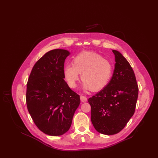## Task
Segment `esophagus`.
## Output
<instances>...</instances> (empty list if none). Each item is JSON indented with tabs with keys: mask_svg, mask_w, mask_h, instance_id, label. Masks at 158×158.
Here are the masks:
<instances>
[{
	"mask_svg": "<svg viewBox=\"0 0 158 158\" xmlns=\"http://www.w3.org/2000/svg\"><path fill=\"white\" fill-rule=\"evenodd\" d=\"M80 98H81V101L83 102H86L87 101V98L85 97V96H83V95H81V97H80Z\"/></svg>",
	"mask_w": 158,
	"mask_h": 158,
	"instance_id": "34e87169",
	"label": "esophagus"
}]
</instances>
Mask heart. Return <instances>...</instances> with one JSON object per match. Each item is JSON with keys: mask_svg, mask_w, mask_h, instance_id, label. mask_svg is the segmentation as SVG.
<instances>
[{"mask_svg": "<svg viewBox=\"0 0 158 158\" xmlns=\"http://www.w3.org/2000/svg\"><path fill=\"white\" fill-rule=\"evenodd\" d=\"M112 63L98 53L83 52L74 58L73 63H68L63 75L69 87L75 88L79 73L85 89L101 90L110 82L113 75Z\"/></svg>", "mask_w": 158, "mask_h": 158, "instance_id": "1", "label": "heart"}]
</instances>
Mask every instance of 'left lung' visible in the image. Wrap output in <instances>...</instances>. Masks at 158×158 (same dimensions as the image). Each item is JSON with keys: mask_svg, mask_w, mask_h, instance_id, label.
Wrapping results in <instances>:
<instances>
[{"mask_svg": "<svg viewBox=\"0 0 158 158\" xmlns=\"http://www.w3.org/2000/svg\"><path fill=\"white\" fill-rule=\"evenodd\" d=\"M113 76L106 86L88 101L91 121L101 134L113 135L121 131L133 115L139 88L134 71L126 59L117 50Z\"/></svg>", "mask_w": 158, "mask_h": 158, "instance_id": "obj_1", "label": "left lung"}]
</instances>
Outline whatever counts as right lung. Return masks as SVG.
<instances>
[{
    "label": "right lung",
    "mask_w": 158,
    "mask_h": 158,
    "mask_svg": "<svg viewBox=\"0 0 158 158\" xmlns=\"http://www.w3.org/2000/svg\"><path fill=\"white\" fill-rule=\"evenodd\" d=\"M69 54L62 49L45 53L32 68L27 85L28 112L39 130L48 135L67 132L81 102L64 80V60Z\"/></svg>",
    "instance_id": "add662e5"
}]
</instances>
